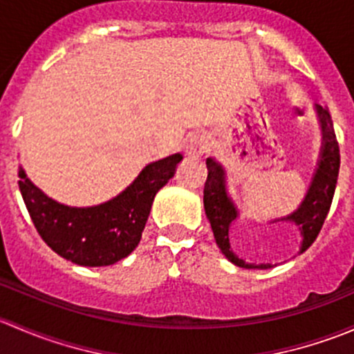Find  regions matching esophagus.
I'll return each instance as SVG.
<instances>
[{
  "instance_id": "1",
  "label": "esophagus",
  "mask_w": 354,
  "mask_h": 354,
  "mask_svg": "<svg viewBox=\"0 0 354 354\" xmlns=\"http://www.w3.org/2000/svg\"><path fill=\"white\" fill-rule=\"evenodd\" d=\"M209 149V142L203 135H192L185 140V152L190 157H200Z\"/></svg>"
}]
</instances>
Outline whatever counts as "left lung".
Returning a JSON list of instances; mask_svg holds the SVG:
<instances>
[{"label":"left lung","instance_id":"left-lung-1","mask_svg":"<svg viewBox=\"0 0 354 354\" xmlns=\"http://www.w3.org/2000/svg\"><path fill=\"white\" fill-rule=\"evenodd\" d=\"M317 113H319L324 131V145L322 152H320L319 167H317V173L308 188V194H306L299 209L292 212L291 216L284 217V221H291L301 231L303 243L299 253L310 248V245L315 241L320 230H322L324 221L329 214L332 197H334L335 183H337L339 176V164H341L339 144L335 140L329 111L324 109L322 106H317ZM205 162L209 173H207V181L205 187H203V209H205L207 219H209L210 227H212L217 246L234 266L243 267V269H270L272 267L270 263H248L233 252V246H231L230 241V227L231 223L238 217V212L226 194V180H224L223 166L216 162L212 157H209Z\"/></svg>","mask_w":354,"mask_h":354}]
</instances>
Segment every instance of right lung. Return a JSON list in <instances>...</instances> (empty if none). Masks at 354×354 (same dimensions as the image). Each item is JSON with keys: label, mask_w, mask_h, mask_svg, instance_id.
I'll return each mask as SVG.
<instances>
[{"label": "right lung", "mask_w": 354, "mask_h": 354, "mask_svg": "<svg viewBox=\"0 0 354 354\" xmlns=\"http://www.w3.org/2000/svg\"><path fill=\"white\" fill-rule=\"evenodd\" d=\"M181 154L156 160L116 198L77 209L46 197L19 171V187L30 219L42 240L63 259L85 267L116 263L140 243L157 192L174 176Z\"/></svg>", "instance_id": "obj_1"}]
</instances>
